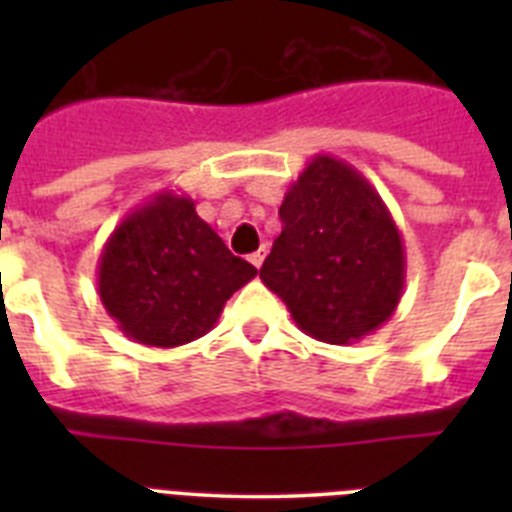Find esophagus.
Instances as JSON below:
<instances>
[{"instance_id": "esophagus-1", "label": "esophagus", "mask_w": 512, "mask_h": 512, "mask_svg": "<svg viewBox=\"0 0 512 512\" xmlns=\"http://www.w3.org/2000/svg\"><path fill=\"white\" fill-rule=\"evenodd\" d=\"M264 256H266V248H259V251L248 256V261H251V264L256 266V269H261V264H264Z\"/></svg>"}]
</instances>
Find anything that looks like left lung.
Masks as SVG:
<instances>
[{
    "label": "left lung",
    "mask_w": 512,
    "mask_h": 512,
    "mask_svg": "<svg viewBox=\"0 0 512 512\" xmlns=\"http://www.w3.org/2000/svg\"><path fill=\"white\" fill-rule=\"evenodd\" d=\"M282 233L259 277L315 341L346 346L395 315L405 289V246L366 176L318 153L289 184Z\"/></svg>",
    "instance_id": "1"
}]
</instances>
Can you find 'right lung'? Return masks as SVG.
Returning a JSON list of instances; mask_svg holds the SVG:
<instances>
[{
    "mask_svg": "<svg viewBox=\"0 0 512 512\" xmlns=\"http://www.w3.org/2000/svg\"><path fill=\"white\" fill-rule=\"evenodd\" d=\"M256 277L248 261L197 215L187 194L164 189L122 217L97 264V292L135 343L184 346L215 328L235 289Z\"/></svg>",
    "mask_w": 512,
    "mask_h": 512,
    "instance_id": "add662e5",
    "label": "right lung"
}]
</instances>
